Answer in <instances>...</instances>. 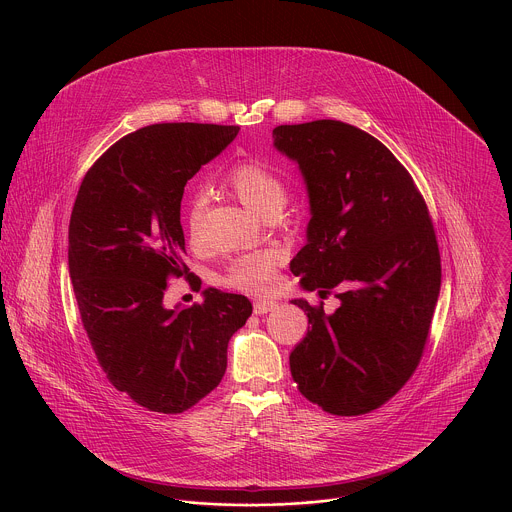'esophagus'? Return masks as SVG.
Listing matches in <instances>:
<instances>
[{"label": "esophagus", "mask_w": 512, "mask_h": 512, "mask_svg": "<svg viewBox=\"0 0 512 512\" xmlns=\"http://www.w3.org/2000/svg\"><path fill=\"white\" fill-rule=\"evenodd\" d=\"M275 307H277V303H275V301H269V299H257V301L253 303V313H255V315H265V313L273 311Z\"/></svg>", "instance_id": "34e87169"}]
</instances>
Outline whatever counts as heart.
Wrapping results in <instances>:
<instances>
[{"label":"heart","mask_w":512,"mask_h":512,"mask_svg":"<svg viewBox=\"0 0 512 512\" xmlns=\"http://www.w3.org/2000/svg\"><path fill=\"white\" fill-rule=\"evenodd\" d=\"M225 183L257 215L281 209L287 201L283 179L265 161L255 157L237 161L225 175ZM201 211L199 201H191L187 207L185 229L191 243H197L201 235ZM281 261L283 255L275 249L241 255L225 269L223 283L245 293H267L275 283V271Z\"/></svg>","instance_id":"heart-1"}]
</instances>
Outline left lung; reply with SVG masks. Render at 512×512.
I'll use <instances>...</instances> for the list:
<instances>
[{
  "label": "left lung",
  "instance_id": "obj_1",
  "mask_svg": "<svg viewBox=\"0 0 512 512\" xmlns=\"http://www.w3.org/2000/svg\"><path fill=\"white\" fill-rule=\"evenodd\" d=\"M299 163L311 205L307 245L291 271L305 291L341 305L295 299L309 319L291 351L293 381L331 415H365L413 377L441 291V253L427 203L401 161L367 131L317 119L273 129Z\"/></svg>",
  "mask_w": 512,
  "mask_h": 512
}]
</instances>
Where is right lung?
Segmentation results:
<instances>
[{"label": "right lung", "instance_id": "right-lung-1", "mask_svg": "<svg viewBox=\"0 0 512 512\" xmlns=\"http://www.w3.org/2000/svg\"><path fill=\"white\" fill-rule=\"evenodd\" d=\"M237 133L141 127L89 167L73 203L67 259L83 329L109 383L153 413H183L221 383L229 339L253 311L247 297L213 287L187 309L163 303L171 277L193 275L183 263L185 185Z\"/></svg>", "mask_w": 512, "mask_h": 512}]
</instances>
